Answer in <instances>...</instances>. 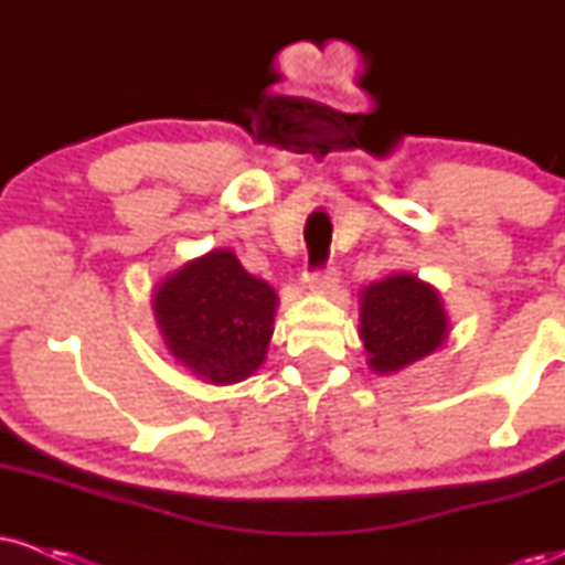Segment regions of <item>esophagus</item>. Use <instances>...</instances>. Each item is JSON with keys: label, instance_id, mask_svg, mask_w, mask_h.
Segmentation results:
<instances>
[{"label": "esophagus", "instance_id": "1", "mask_svg": "<svg viewBox=\"0 0 565 565\" xmlns=\"http://www.w3.org/2000/svg\"><path fill=\"white\" fill-rule=\"evenodd\" d=\"M337 281H340V278H337L334 265L308 270V284H310V289H316V291H334Z\"/></svg>", "mask_w": 565, "mask_h": 565}]
</instances>
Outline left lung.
<instances>
[{
  "mask_svg": "<svg viewBox=\"0 0 565 565\" xmlns=\"http://www.w3.org/2000/svg\"><path fill=\"white\" fill-rule=\"evenodd\" d=\"M359 332L369 366L377 374H393L440 348L449 323L436 289L408 274H395L361 291Z\"/></svg>",
  "mask_w": 565,
  "mask_h": 565,
  "instance_id": "left-lung-1",
  "label": "left lung"
}]
</instances>
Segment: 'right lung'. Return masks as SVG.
<instances>
[{
  "label": "right lung",
  "instance_id": "obj_1",
  "mask_svg": "<svg viewBox=\"0 0 565 565\" xmlns=\"http://www.w3.org/2000/svg\"><path fill=\"white\" fill-rule=\"evenodd\" d=\"M276 302V291L246 274L228 249L185 263L153 295L170 353L212 385L257 372L274 334Z\"/></svg>",
  "mask_w": 565,
  "mask_h": 565
}]
</instances>
